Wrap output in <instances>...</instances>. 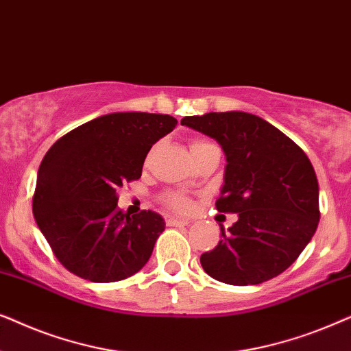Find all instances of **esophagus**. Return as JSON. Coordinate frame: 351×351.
Listing matches in <instances>:
<instances>
[{
    "instance_id": "1",
    "label": "esophagus",
    "mask_w": 351,
    "mask_h": 351,
    "mask_svg": "<svg viewBox=\"0 0 351 351\" xmlns=\"http://www.w3.org/2000/svg\"><path fill=\"white\" fill-rule=\"evenodd\" d=\"M166 223L169 227H185V225L190 223L189 219H177V217H169L166 220Z\"/></svg>"
}]
</instances>
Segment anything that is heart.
Here are the masks:
<instances>
[{
    "mask_svg": "<svg viewBox=\"0 0 351 351\" xmlns=\"http://www.w3.org/2000/svg\"><path fill=\"white\" fill-rule=\"evenodd\" d=\"M204 143H209V142L193 141L190 143V150H191V148H195V147L204 145ZM162 201H165V204L169 206L171 209L180 210V213H186V210L191 209V199L186 195L179 193V191H171V193H166L165 198H162Z\"/></svg>",
    "mask_w": 351,
    "mask_h": 351,
    "instance_id": "heart-1",
    "label": "heart"
}]
</instances>
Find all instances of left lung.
I'll list each match as a JSON object with an SVG mask.
<instances>
[{
  "mask_svg": "<svg viewBox=\"0 0 351 351\" xmlns=\"http://www.w3.org/2000/svg\"><path fill=\"white\" fill-rule=\"evenodd\" d=\"M182 126L215 138L227 158L219 213L238 214L201 265L214 280L261 285L289 268L319 222V189L305 152L265 119L244 112L185 117Z\"/></svg>",
  "mask_w": 351,
  "mask_h": 351,
  "instance_id": "8db88e82",
  "label": "left lung"
}]
</instances>
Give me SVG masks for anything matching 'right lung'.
<instances>
[{
    "label": "right lung",
    "mask_w": 351,
    "mask_h": 351,
    "mask_svg": "<svg viewBox=\"0 0 351 351\" xmlns=\"http://www.w3.org/2000/svg\"><path fill=\"white\" fill-rule=\"evenodd\" d=\"M177 119L156 113H110L60 137L43 158L33 215L66 270L93 282L132 276L165 230L153 210L129 215L118 189L141 179L143 161Z\"/></svg>",
    "instance_id": "obj_1"
}]
</instances>
